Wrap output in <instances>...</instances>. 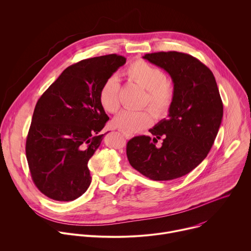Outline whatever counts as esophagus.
Listing matches in <instances>:
<instances>
[{
  "label": "esophagus",
  "instance_id": "esophagus-1",
  "mask_svg": "<svg viewBox=\"0 0 251 251\" xmlns=\"http://www.w3.org/2000/svg\"><path fill=\"white\" fill-rule=\"evenodd\" d=\"M120 131L124 134V136H125L126 139H129V138H131V137H132V135H131V134H129V133H127V132H126V131H124V130H122V129H120Z\"/></svg>",
  "mask_w": 251,
  "mask_h": 251
}]
</instances>
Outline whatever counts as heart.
Masks as SVG:
<instances>
[{"label":"heart","instance_id":"obj_1","mask_svg":"<svg viewBox=\"0 0 251 251\" xmlns=\"http://www.w3.org/2000/svg\"><path fill=\"white\" fill-rule=\"evenodd\" d=\"M126 77L146 90L143 106H149L157 118L165 117L175 98V85L171 78L163 71L147 61L137 59L132 61L126 69ZM120 83L117 77L108 78L99 92V102L103 110L115 114L120 109ZM151 110L124 111L113 121V125L129 134L136 133L153 124L154 114Z\"/></svg>","mask_w":251,"mask_h":251}]
</instances>
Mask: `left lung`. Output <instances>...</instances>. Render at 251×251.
Here are the masks:
<instances>
[{"mask_svg":"<svg viewBox=\"0 0 251 251\" xmlns=\"http://www.w3.org/2000/svg\"><path fill=\"white\" fill-rule=\"evenodd\" d=\"M164 69L175 85L174 102L167 120L149 132L128 140L129 164L154 181L180 178L201 163L218 134L224 107L213 72L194 56L177 52H154L143 56ZM163 145L156 148L158 139Z\"/></svg>","mask_w":251,"mask_h":251,"instance_id":"left-lung-1","label":"left lung"}]
</instances>
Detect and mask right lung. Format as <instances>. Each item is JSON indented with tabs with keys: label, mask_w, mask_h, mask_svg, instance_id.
Segmentation results:
<instances>
[{
	"label": "right lung",
	"mask_w": 251,
	"mask_h": 251,
	"mask_svg": "<svg viewBox=\"0 0 251 251\" xmlns=\"http://www.w3.org/2000/svg\"><path fill=\"white\" fill-rule=\"evenodd\" d=\"M126 60L117 54L81 60L67 67L38 99L25 154L32 181L46 197L69 202L90 186L88 161L109 121L99 92Z\"/></svg>",
	"instance_id": "obj_1"
}]
</instances>
